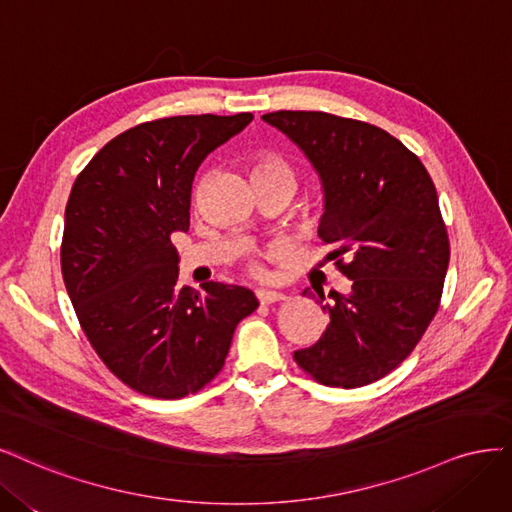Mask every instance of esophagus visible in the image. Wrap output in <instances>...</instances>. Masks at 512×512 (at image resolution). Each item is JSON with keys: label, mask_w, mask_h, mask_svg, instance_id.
Returning a JSON list of instances; mask_svg holds the SVG:
<instances>
[{"label": "esophagus", "mask_w": 512, "mask_h": 512, "mask_svg": "<svg viewBox=\"0 0 512 512\" xmlns=\"http://www.w3.org/2000/svg\"><path fill=\"white\" fill-rule=\"evenodd\" d=\"M257 298H259V302L261 304H274V302H280L285 298L283 293L280 291H270V289H259L257 291Z\"/></svg>", "instance_id": "obj_1"}]
</instances>
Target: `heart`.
<instances>
[{"instance_id": "heart-1", "label": "heart", "mask_w": 512, "mask_h": 512, "mask_svg": "<svg viewBox=\"0 0 512 512\" xmlns=\"http://www.w3.org/2000/svg\"><path fill=\"white\" fill-rule=\"evenodd\" d=\"M261 172H285V174H291L289 172V168L285 166L283 161H280L278 157H274V155H263V157H259V161L255 163V168H253V174H261ZM259 272V270H257ZM261 274V272H259Z\"/></svg>"}]
</instances>
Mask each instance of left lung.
<instances>
[{"mask_svg": "<svg viewBox=\"0 0 512 512\" xmlns=\"http://www.w3.org/2000/svg\"><path fill=\"white\" fill-rule=\"evenodd\" d=\"M261 119L319 174V236L332 249L327 257L351 278L349 293L332 289L321 306L329 317L323 336L293 357L323 385H370L412 353L438 310L449 236L436 187L419 157L381 127L306 110Z\"/></svg>", "mask_w": 512, "mask_h": 512, "instance_id": "8db88e82", "label": "left lung"}]
</instances>
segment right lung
<instances>
[{
  "mask_svg": "<svg viewBox=\"0 0 512 512\" xmlns=\"http://www.w3.org/2000/svg\"><path fill=\"white\" fill-rule=\"evenodd\" d=\"M251 121L187 114L131 127L78 174L65 206L61 272L76 317L110 372L151 398L210 383L259 304L238 285L178 287L170 240L189 229L197 168Z\"/></svg>",
  "mask_w": 512,
  "mask_h": 512,
  "instance_id": "1",
  "label": "right lung"
}]
</instances>
